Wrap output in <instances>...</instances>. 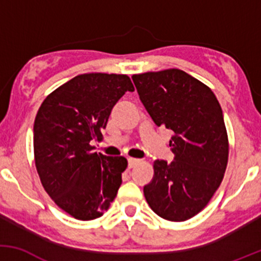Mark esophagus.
Listing matches in <instances>:
<instances>
[{
	"instance_id": "obj_1",
	"label": "esophagus",
	"mask_w": 261,
	"mask_h": 261,
	"mask_svg": "<svg viewBox=\"0 0 261 261\" xmlns=\"http://www.w3.org/2000/svg\"><path fill=\"white\" fill-rule=\"evenodd\" d=\"M140 160H137V158H128L127 160V164H128V168H134L135 166H137V164L140 163Z\"/></svg>"
}]
</instances>
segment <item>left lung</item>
<instances>
[{
    "instance_id": "8db88e82",
    "label": "left lung",
    "mask_w": 261,
    "mask_h": 261,
    "mask_svg": "<svg viewBox=\"0 0 261 261\" xmlns=\"http://www.w3.org/2000/svg\"><path fill=\"white\" fill-rule=\"evenodd\" d=\"M140 99L157 126L174 133L172 162L157 160L143 194L164 220L187 221L216 193L228 161L223 113L214 92L181 70L134 74Z\"/></svg>"
}]
</instances>
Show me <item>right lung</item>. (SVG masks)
Segmentation results:
<instances>
[{
    "label": "right lung",
    "instance_id": "obj_1",
    "mask_svg": "<svg viewBox=\"0 0 261 261\" xmlns=\"http://www.w3.org/2000/svg\"><path fill=\"white\" fill-rule=\"evenodd\" d=\"M135 88L126 74L85 73L45 98L34 121V157L41 184L77 220L100 217L121 185L126 158L93 152L113 107Z\"/></svg>",
    "mask_w": 261,
    "mask_h": 261
}]
</instances>
